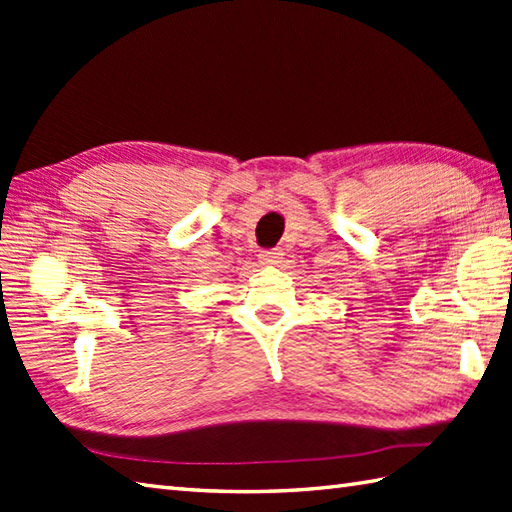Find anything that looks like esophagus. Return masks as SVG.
<instances>
[{
	"mask_svg": "<svg viewBox=\"0 0 512 512\" xmlns=\"http://www.w3.org/2000/svg\"><path fill=\"white\" fill-rule=\"evenodd\" d=\"M259 259H262V264H268V266H275L279 264L281 259V253L277 248H270V250H262V255H259Z\"/></svg>",
	"mask_w": 512,
	"mask_h": 512,
	"instance_id": "34e87169",
	"label": "esophagus"
}]
</instances>
